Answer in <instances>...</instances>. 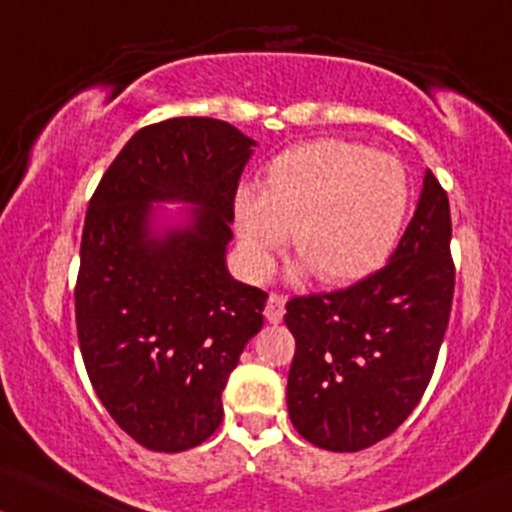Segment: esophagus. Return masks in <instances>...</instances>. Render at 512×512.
<instances>
[{
  "instance_id": "esophagus-1",
  "label": "esophagus",
  "mask_w": 512,
  "mask_h": 512,
  "mask_svg": "<svg viewBox=\"0 0 512 512\" xmlns=\"http://www.w3.org/2000/svg\"><path fill=\"white\" fill-rule=\"evenodd\" d=\"M284 311H286V301L282 299V296H277V294L269 296L267 306H265V318L269 320V323H282Z\"/></svg>"
}]
</instances>
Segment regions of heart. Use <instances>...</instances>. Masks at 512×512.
Masks as SVG:
<instances>
[{"label":"heart","mask_w":512,"mask_h":512,"mask_svg":"<svg viewBox=\"0 0 512 512\" xmlns=\"http://www.w3.org/2000/svg\"><path fill=\"white\" fill-rule=\"evenodd\" d=\"M408 199V177L396 157L323 138L274 157L260 189L235 192L233 216L255 277H267L291 230V247L301 257L296 274L316 272L323 284L340 286L384 265Z\"/></svg>","instance_id":"obj_1"}]
</instances>
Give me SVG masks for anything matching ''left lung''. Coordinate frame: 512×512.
Segmentation results:
<instances>
[{"label": "left lung", "instance_id": "1", "mask_svg": "<svg viewBox=\"0 0 512 512\" xmlns=\"http://www.w3.org/2000/svg\"><path fill=\"white\" fill-rule=\"evenodd\" d=\"M449 240L447 194L428 170L389 265L347 289L286 303L284 323L296 340L286 406L311 445L359 452L418 406L452 311Z\"/></svg>", "mask_w": 512, "mask_h": 512}]
</instances>
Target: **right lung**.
Wrapping results in <instances>:
<instances>
[{
    "label": "right lung",
    "mask_w": 512,
    "mask_h": 512,
    "mask_svg": "<svg viewBox=\"0 0 512 512\" xmlns=\"http://www.w3.org/2000/svg\"><path fill=\"white\" fill-rule=\"evenodd\" d=\"M255 140L218 119L145 126L84 218L77 338L99 401L138 445L184 452L223 420L221 393L267 294L230 277L233 199ZM160 203H182L165 224Z\"/></svg>",
    "instance_id": "add662e5"
}]
</instances>
